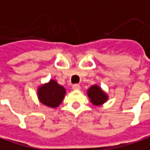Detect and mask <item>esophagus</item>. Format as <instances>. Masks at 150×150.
<instances>
[{"label": "esophagus", "mask_w": 150, "mask_h": 150, "mask_svg": "<svg viewBox=\"0 0 150 150\" xmlns=\"http://www.w3.org/2000/svg\"><path fill=\"white\" fill-rule=\"evenodd\" d=\"M72 88H73V90H74V91H79V90L81 89V87H80L79 84H74V85L72 86Z\"/></svg>", "instance_id": "34e87169"}]
</instances>
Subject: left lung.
Returning a JSON list of instances; mask_svg holds the SVG:
<instances>
[{
  "label": "left lung",
  "mask_w": 150,
  "mask_h": 150,
  "mask_svg": "<svg viewBox=\"0 0 150 150\" xmlns=\"http://www.w3.org/2000/svg\"><path fill=\"white\" fill-rule=\"evenodd\" d=\"M88 96L91 102L95 105H100L106 102L108 97L98 85H93L88 90Z\"/></svg>",
  "instance_id": "left-lung-1"
}]
</instances>
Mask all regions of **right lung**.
<instances>
[{"label":"right lung","instance_id":"obj_1","mask_svg":"<svg viewBox=\"0 0 150 150\" xmlns=\"http://www.w3.org/2000/svg\"><path fill=\"white\" fill-rule=\"evenodd\" d=\"M66 90L54 80H51L48 83L40 86L38 90L39 101L49 107L55 108L62 102Z\"/></svg>","mask_w":150,"mask_h":150}]
</instances>
